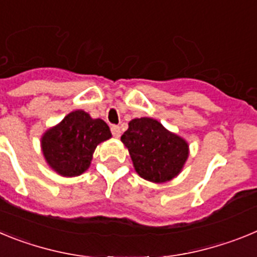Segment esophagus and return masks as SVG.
I'll use <instances>...</instances> for the list:
<instances>
[{"label": "esophagus", "mask_w": 257, "mask_h": 257, "mask_svg": "<svg viewBox=\"0 0 257 257\" xmlns=\"http://www.w3.org/2000/svg\"><path fill=\"white\" fill-rule=\"evenodd\" d=\"M110 131H112L113 136H115V138H119V136H121V127L117 126V124H113V126L110 127Z\"/></svg>", "instance_id": "obj_1"}]
</instances>
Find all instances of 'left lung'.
<instances>
[{
    "mask_svg": "<svg viewBox=\"0 0 257 257\" xmlns=\"http://www.w3.org/2000/svg\"><path fill=\"white\" fill-rule=\"evenodd\" d=\"M136 172L145 180L165 183L175 178L188 158V144L153 118H135L121 136Z\"/></svg>",
    "mask_w": 257,
    "mask_h": 257,
    "instance_id": "1",
    "label": "left lung"
}]
</instances>
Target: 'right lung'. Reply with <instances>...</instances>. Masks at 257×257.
Instances as JSON below:
<instances>
[{
	"label": "right lung",
	"instance_id": "1",
	"mask_svg": "<svg viewBox=\"0 0 257 257\" xmlns=\"http://www.w3.org/2000/svg\"><path fill=\"white\" fill-rule=\"evenodd\" d=\"M112 136L108 124L92 119L83 110H74L42 138L47 163L63 176H78L90 166L95 148Z\"/></svg>",
	"mask_w": 257,
	"mask_h": 257
}]
</instances>
